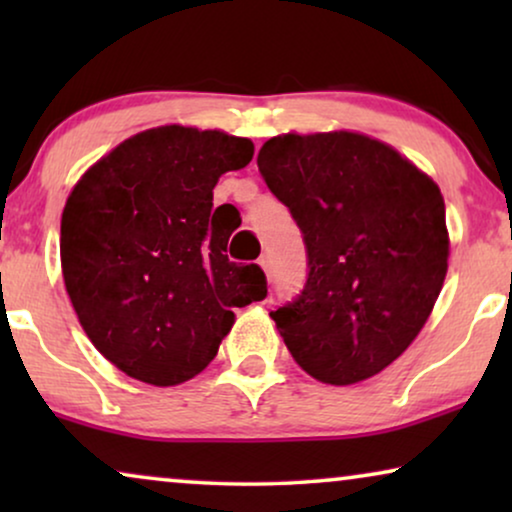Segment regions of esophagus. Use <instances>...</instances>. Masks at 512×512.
Returning <instances> with one entry per match:
<instances>
[{
  "label": "esophagus",
  "mask_w": 512,
  "mask_h": 512,
  "mask_svg": "<svg viewBox=\"0 0 512 512\" xmlns=\"http://www.w3.org/2000/svg\"><path fill=\"white\" fill-rule=\"evenodd\" d=\"M258 265H261L265 275L270 277V256H261V258H258Z\"/></svg>",
  "instance_id": "esophagus-1"
}]
</instances>
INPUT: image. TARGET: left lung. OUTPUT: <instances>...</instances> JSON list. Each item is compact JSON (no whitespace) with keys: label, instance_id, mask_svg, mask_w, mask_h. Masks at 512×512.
<instances>
[{"label":"left lung","instance_id":"8db88e82","mask_svg":"<svg viewBox=\"0 0 512 512\" xmlns=\"http://www.w3.org/2000/svg\"><path fill=\"white\" fill-rule=\"evenodd\" d=\"M258 172L303 233L307 279L270 312L300 368L345 387L417 338L447 275L440 188L391 146L359 132L279 135Z\"/></svg>","mask_w":512,"mask_h":512}]
</instances>
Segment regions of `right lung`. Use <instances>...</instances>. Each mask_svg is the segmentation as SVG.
<instances>
[{
    "label": "right lung",
    "mask_w": 512,
    "mask_h": 512,
    "mask_svg": "<svg viewBox=\"0 0 512 512\" xmlns=\"http://www.w3.org/2000/svg\"><path fill=\"white\" fill-rule=\"evenodd\" d=\"M254 144L219 130L163 125L125 139L90 167L60 223L62 277L104 359L156 387L209 366L235 307L268 296L256 263L223 254L214 186Z\"/></svg>",
    "instance_id": "right-lung-1"
}]
</instances>
